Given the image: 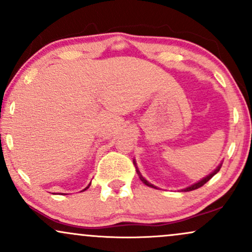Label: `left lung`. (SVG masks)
I'll return each mask as SVG.
<instances>
[{
  "label": "left lung",
  "instance_id": "8db88e82",
  "mask_svg": "<svg viewBox=\"0 0 252 252\" xmlns=\"http://www.w3.org/2000/svg\"><path fill=\"white\" fill-rule=\"evenodd\" d=\"M134 164H135V166H136L135 161H134ZM220 167H221V163H220V164H219V166H218V167H217V168H216V170H213V172H212V173H211V174H210L209 176H206V178H204V179H202V180H200V181H199V182H196V184H194V185H192V186H189V187H187V189H184V190H185V192H189V190L196 189H199V187L204 186V185H205V184H206V182H207V181H209V180H210V179H211V178H212V176H215V175L217 174V173H218V172H219V169H220ZM136 172H137V174H138V176H140L141 181H142L144 185H147V186H149V187H154V189H156V187H155V186H153V185H152V184H149V182H148V181H147V180H146V179H144L142 175H141V173H140V172H138L137 167H136Z\"/></svg>",
  "mask_w": 252,
  "mask_h": 252
}]
</instances>
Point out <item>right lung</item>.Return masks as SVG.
<instances>
[{
    "label": "right lung",
    "mask_w": 252,
    "mask_h": 252,
    "mask_svg": "<svg viewBox=\"0 0 252 252\" xmlns=\"http://www.w3.org/2000/svg\"><path fill=\"white\" fill-rule=\"evenodd\" d=\"M90 185H91V184H90ZM90 185H89V186H88V187H86V189H89V187H90ZM85 189H84V190H85Z\"/></svg>",
    "instance_id": "1"
}]
</instances>
